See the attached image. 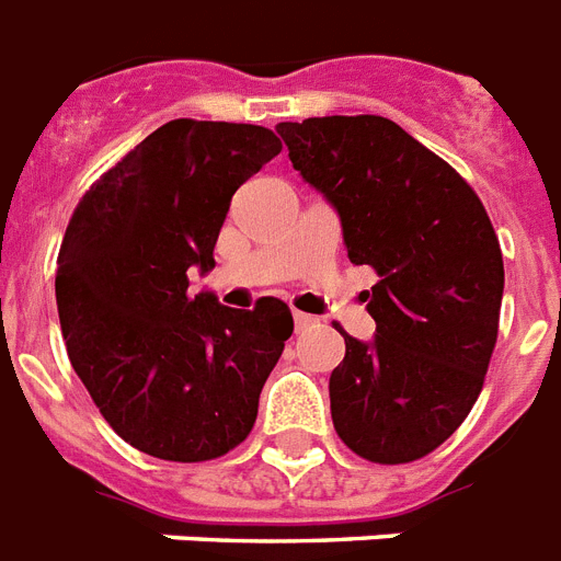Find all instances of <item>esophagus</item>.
<instances>
[{
    "label": "esophagus",
    "mask_w": 561,
    "mask_h": 561,
    "mask_svg": "<svg viewBox=\"0 0 561 561\" xmlns=\"http://www.w3.org/2000/svg\"><path fill=\"white\" fill-rule=\"evenodd\" d=\"M295 330H298V333H304V330H309V327L316 324V318L312 316H307V312H295Z\"/></svg>",
    "instance_id": "obj_1"
}]
</instances>
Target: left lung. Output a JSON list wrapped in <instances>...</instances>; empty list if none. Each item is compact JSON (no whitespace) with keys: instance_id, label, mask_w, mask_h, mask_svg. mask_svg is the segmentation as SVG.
I'll return each mask as SVG.
<instances>
[{"instance_id":"8db88e82","label":"left lung","mask_w":561,"mask_h":561,"mask_svg":"<svg viewBox=\"0 0 561 561\" xmlns=\"http://www.w3.org/2000/svg\"><path fill=\"white\" fill-rule=\"evenodd\" d=\"M293 168L342 217L370 266V344L344 335L333 425L370 463H411L458 432L499 342L504 260L486 208L449 161L382 115L277 124Z\"/></svg>"}]
</instances>
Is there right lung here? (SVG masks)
I'll return each instance as SVG.
<instances>
[{
  "label": "right lung",
  "instance_id": "obj_1",
  "mask_svg": "<svg viewBox=\"0 0 561 561\" xmlns=\"http://www.w3.org/2000/svg\"><path fill=\"white\" fill-rule=\"evenodd\" d=\"M280 153L254 124L176 118L89 187L57 254V312L75 374L121 440L176 463L249 437L293 335L277 298L231 309L191 295L214 268L231 196Z\"/></svg>",
  "mask_w": 561,
  "mask_h": 561
}]
</instances>
